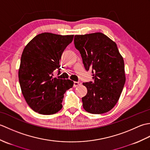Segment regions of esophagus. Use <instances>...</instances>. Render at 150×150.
I'll return each instance as SVG.
<instances>
[{
	"instance_id": "34e87169",
	"label": "esophagus",
	"mask_w": 150,
	"mask_h": 150,
	"mask_svg": "<svg viewBox=\"0 0 150 150\" xmlns=\"http://www.w3.org/2000/svg\"><path fill=\"white\" fill-rule=\"evenodd\" d=\"M81 84V81H77V82L75 81L74 83H73V86L77 87V86H80Z\"/></svg>"
}]
</instances>
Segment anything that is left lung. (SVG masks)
<instances>
[{"mask_svg":"<svg viewBox=\"0 0 150 150\" xmlns=\"http://www.w3.org/2000/svg\"><path fill=\"white\" fill-rule=\"evenodd\" d=\"M74 44L93 77V81L83 83L88 90L82 98L84 109L92 114L106 113L115 106L125 84L122 57L115 42L102 33L75 35Z\"/></svg>","mask_w":150,"mask_h":150,"instance_id":"left-lung-1","label":"left lung"}]
</instances>
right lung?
<instances>
[{"mask_svg":"<svg viewBox=\"0 0 150 150\" xmlns=\"http://www.w3.org/2000/svg\"><path fill=\"white\" fill-rule=\"evenodd\" d=\"M73 35L42 33L35 37L22 52L18 80L22 95L33 111L52 115L62 109L64 94L73 87L69 79L53 78L60 75V59Z\"/></svg>","mask_w":150,"mask_h":150,"instance_id":"right-lung-1","label":"right lung"}]
</instances>
